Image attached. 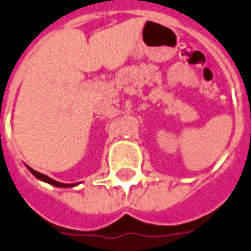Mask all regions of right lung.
<instances>
[{
    "mask_svg": "<svg viewBox=\"0 0 251 251\" xmlns=\"http://www.w3.org/2000/svg\"><path fill=\"white\" fill-rule=\"evenodd\" d=\"M26 168H28L29 171H30V173H32L34 177H37L38 179H41V181H43V182H47V183H50V185L56 186V187H74V186L79 185V182H78V183H61V182H57V181H55V179H52V178H50L49 176L42 175V173H39V172L34 171V169H32L30 167H28V165H26Z\"/></svg>",
    "mask_w": 251,
    "mask_h": 251,
    "instance_id": "add662e5",
    "label": "right lung"
}]
</instances>
